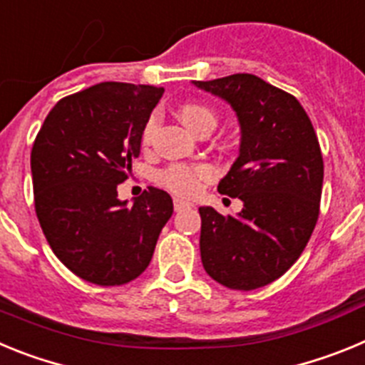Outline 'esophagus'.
Segmentation results:
<instances>
[{
  "instance_id": "esophagus-1",
  "label": "esophagus",
  "mask_w": 365,
  "mask_h": 365,
  "mask_svg": "<svg viewBox=\"0 0 365 365\" xmlns=\"http://www.w3.org/2000/svg\"><path fill=\"white\" fill-rule=\"evenodd\" d=\"M192 202L188 201H182V199H173V208H175V212H180V210H186V208H192Z\"/></svg>"
}]
</instances>
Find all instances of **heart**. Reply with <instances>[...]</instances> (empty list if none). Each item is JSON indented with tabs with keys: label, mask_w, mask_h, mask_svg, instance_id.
Returning <instances> with one entry per match:
<instances>
[{
	"label": "heart",
	"mask_w": 365,
	"mask_h": 365,
	"mask_svg": "<svg viewBox=\"0 0 365 365\" xmlns=\"http://www.w3.org/2000/svg\"><path fill=\"white\" fill-rule=\"evenodd\" d=\"M179 117L182 120V124L192 130L193 133L197 130H201L202 125H215V115L212 109H208L206 106L201 104H182L179 108ZM155 125L157 120L150 118L144 128V143H148L155 131ZM214 177V170L208 164H173V166L166 168L163 173H160V180L170 190H173L179 195H193L201 190V186L205 185L206 180H210Z\"/></svg>",
	"instance_id": "1"
}]
</instances>
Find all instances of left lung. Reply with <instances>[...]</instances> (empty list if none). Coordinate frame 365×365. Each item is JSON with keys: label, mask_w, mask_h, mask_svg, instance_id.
I'll return each instance as SVG.
<instances>
[{"label": "left lung", "mask_w": 365, "mask_h": 365, "mask_svg": "<svg viewBox=\"0 0 365 365\" xmlns=\"http://www.w3.org/2000/svg\"><path fill=\"white\" fill-rule=\"evenodd\" d=\"M193 86L225 100L240 122V155L217 190L243 201L237 215L201 206L206 274L235 291H254L294 265L320 214L324 159L298 100L256 74Z\"/></svg>", "instance_id": "1"}]
</instances>
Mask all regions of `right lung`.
Returning <instances> with one entry per match:
<instances>
[{
  "instance_id": "1",
  "label": "right lung",
  "mask_w": 365,
  "mask_h": 365,
  "mask_svg": "<svg viewBox=\"0 0 365 365\" xmlns=\"http://www.w3.org/2000/svg\"><path fill=\"white\" fill-rule=\"evenodd\" d=\"M163 87L102 82L51 109L31 151L34 206L53 252L78 278L124 285L150 265L173 201L150 188L118 199Z\"/></svg>"
}]
</instances>
